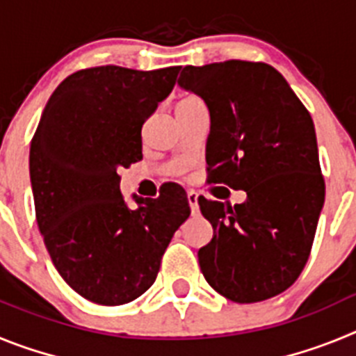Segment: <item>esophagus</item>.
Returning <instances> with one entry per match:
<instances>
[{
	"mask_svg": "<svg viewBox=\"0 0 356 356\" xmlns=\"http://www.w3.org/2000/svg\"><path fill=\"white\" fill-rule=\"evenodd\" d=\"M187 201H188V207H191V212L196 216V213L200 212V205H197V194L194 193V191H188Z\"/></svg>",
	"mask_w": 356,
	"mask_h": 356,
	"instance_id": "34e87169",
	"label": "esophagus"
}]
</instances>
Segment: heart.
<instances>
[{"instance_id": "b5f03b06", "label": "heart", "mask_w": 356, "mask_h": 356, "mask_svg": "<svg viewBox=\"0 0 356 356\" xmlns=\"http://www.w3.org/2000/svg\"><path fill=\"white\" fill-rule=\"evenodd\" d=\"M193 97H196V96H187V97H184V99H193ZM184 99H181V102H184Z\"/></svg>"}]
</instances>
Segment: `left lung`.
Listing matches in <instances>:
<instances>
[{"label":"left lung","mask_w":356,"mask_h":356,"mask_svg":"<svg viewBox=\"0 0 356 356\" xmlns=\"http://www.w3.org/2000/svg\"><path fill=\"white\" fill-rule=\"evenodd\" d=\"M178 83L210 110L209 181L248 194L235 207L197 200L213 228L201 273L235 303L269 300L303 271L325 203L312 118L264 62L185 65Z\"/></svg>","instance_id":"obj_1"}]
</instances>
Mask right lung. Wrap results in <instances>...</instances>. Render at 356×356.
Here are the masks:
<instances>
[{
    "instance_id": "1",
    "label": "right lung",
    "mask_w": 356,
    "mask_h": 356,
    "mask_svg": "<svg viewBox=\"0 0 356 356\" xmlns=\"http://www.w3.org/2000/svg\"><path fill=\"white\" fill-rule=\"evenodd\" d=\"M180 65L81 69L49 97L30 146V178L44 244L65 284L105 307L130 303L155 284L172 235L191 216L180 185L135 197L119 168L143 159L140 131L169 96Z\"/></svg>"
}]
</instances>
